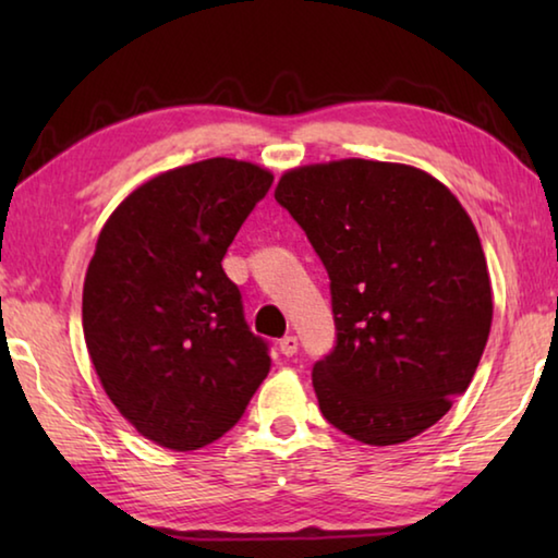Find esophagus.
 <instances>
[{"label":"esophagus","instance_id":"1","mask_svg":"<svg viewBox=\"0 0 558 558\" xmlns=\"http://www.w3.org/2000/svg\"><path fill=\"white\" fill-rule=\"evenodd\" d=\"M278 344H280V352L286 354V356L298 354V337L295 335H286Z\"/></svg>","mask_w":558,"mask_h":558}]
</instances>
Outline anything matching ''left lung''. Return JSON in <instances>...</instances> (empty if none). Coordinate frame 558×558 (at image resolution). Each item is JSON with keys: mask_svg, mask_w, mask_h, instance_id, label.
Masks as SVG:
<instances>
[{"mask_svg": "<svg viewBox=\"0 0 558 558\" xmlns=\"http://www.w3.org/2000/svg\"><path fill=\"white\" fill-rule=\"evenodd\" d=\"M332 280L335 352L315 364L319 411L366 446L428 430L468 389L493 327L475 223L418 167L335 159L276 186Z\"/></svg>", "mask_w": 558, "mask_h": 558, "instance_id": "8db88e82", "label": "left lung"}]
</instances>
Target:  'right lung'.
Instances as JSON below:
<instances>
[{"label":"right lung","instance_id":"right-lung-1","mask_svg":"<svg viewBox=\"0 0 558 558\" xmlns=\"http://www.w3.org/2000/svg\"><path fill=\"white\" fill-rule=\"evenodd\" d=\"M272 184L231 157L167 169L100 229L83 282V335L102 391L132 428L186 452L219 440L270 372L221 268Z\"/></svg>","mask_w":558,"mask_h":558}]
</instances>
